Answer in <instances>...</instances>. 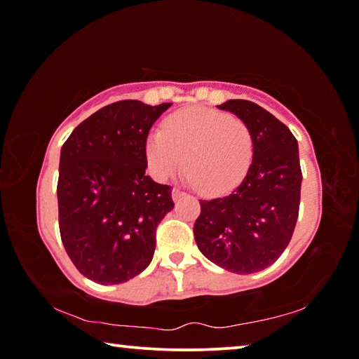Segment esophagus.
I'll list each match as a JSON object with an SVG mask.
<instances>
[{
    "label": "esophagus",
    "instance_id": "esophagus-1",
    "mask_svg": "<svg viewBox=\"0 0 359 359\" xmlns=\"http://www.w3.org/2000/svg\"><path fill=\"white\" fill-rule=\"evenodd\" d=\"M182 196H185L184 191L179 190V188H172V199H174V201H179Z\"/></svg>",
    "mask_w": 359,
    "mask_h": 359
}]
</instances>
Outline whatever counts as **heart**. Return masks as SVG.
I'll list each match as a JSON object with an SVG mask.
<instances>
[{
  "instance_id": "heart-1",
  "label": "heart",
  "mask_w": 359,
  "mask_h": 359,
  "mask_svg": "<svg viewBox=\"0 0 359 359\" xmlns=\"http://www.w3.org/2000/svg\"><path fill=\"white\" fill-rule=\"evenodd\" d=\"M255 151L253 133L244 120L205 107L179 111L150 133L145 156L156 179L177 174L185 161L190 180L204 194H223L248 172Z\"/></svg>"
}]
</instances>
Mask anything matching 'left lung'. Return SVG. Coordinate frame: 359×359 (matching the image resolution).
<instances>
[{
    "label": "left lung",
    "instance_id": "8db88e82",
    "mask_svg": "<svg viewBox=\"0 0 359 359\" xmlns=\"http://www.w3.org/2000/svg\"><path fill=\"white\" fill-rule=\"evenodd\" d=\"M217 107L250 126L253 160L233 193L199 201L194 241L212 263L234 274H253L276 263L293 236L302 182L299 150L293 133L255 102L229 100Z\"/></svg>",
    "mask_w": 359,
    "mask_h": 359
}]
</instances>
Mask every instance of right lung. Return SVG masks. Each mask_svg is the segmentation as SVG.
I'll use <instances>...</instances> for the list:
<instances>
[{"label": "right lung", "mask_w": 359, "mask_h": 359, "mask_svg": "<svg viewBox=\"0 0 359 359\" xmlns=\"http://www.w3.org/2000/svg\"><path fill=\"white\" fill-rule=\"evenodd\" d=\"M171 102H114L66 139L58 169L60 234L82 276L128 282L150 264L156 226L174 209L171 187L145 175V142Z\"/></svg>", "instance_id": "right-lung-1"}]
</instances>
